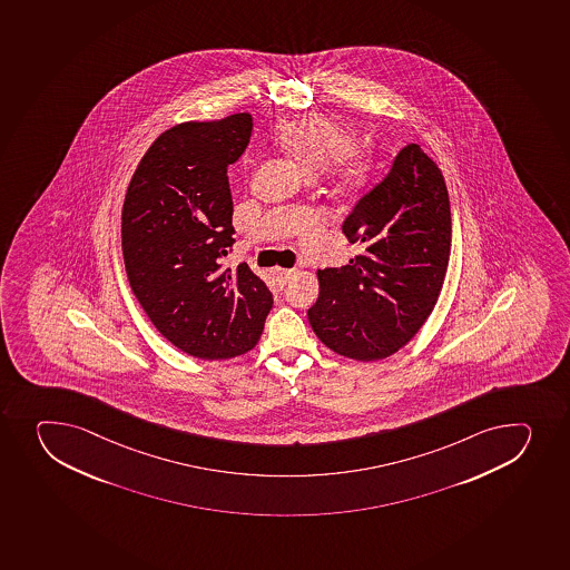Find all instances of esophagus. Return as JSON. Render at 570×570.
Instances as JSON below:
<instances>
[{
    "instance_id": "esophagus-1",
    "label": "esophagus",
    "mask_w": 570,
    "mask_h": 570,
    "mask_svg": "<svg viewBox=\"0 0 570 570\" xmlns=\"http://www.w3.org/2000/svg\"><path fill=\"white\" fill-rule=\"evenodd\" d=\"M273 273V276H275L276 282L281 284V286H284L286 282L289 281V276L294 275L295 269H286V267H275V269L271 271Z\"/></svg>"
}]
</instances>
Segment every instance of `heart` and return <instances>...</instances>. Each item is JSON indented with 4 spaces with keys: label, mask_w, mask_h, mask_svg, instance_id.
I'll return each mask as SVG.
<instances>
[{
    "label": "heart",
    "mask_w": 570,
    "mask_h": 570,
    "mask_svg": "<svg viewBox=\"0 0 570 570\" xmlns=\"http://www.w3.org/2000/svg\"><path fill=\"white\" fill-rule=\"evenodd\" d=\"M282 148L306 170L328 175L338 186L356 189L366 180V164L353 153L355 139L344 126L327 117L288 120L278 130Z\"/></svg>",
    "instance_id": "heart-1"
}]
</instances>
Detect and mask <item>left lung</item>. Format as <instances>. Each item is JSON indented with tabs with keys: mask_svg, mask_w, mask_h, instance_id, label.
I'll use <instances>...</instances> for the list:
<instances>
[{
	"mask_svg": "<svg viewBox=\"0 0 570 570\" xmlns=\"http://www.w3.org/2000/svg\"><path fill=\"white\" fill-rule=\"evenodd\" d=\"M342 230L361 254L317 271L322 292L308 320L334 353L381 361L414 338L444 284L451 212L442 170L416 142L406 145Z\"/></svg>",
	"mask_w": 570,
	"mask_h": 570,
	"instance_id": "1",
	"label": "left lung"
}]
</instances>
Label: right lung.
<instances>
[{"mask_svg":"<svg viewBox=\"0 0 570 570\" xmlns=\"http://www.w3.org/2000/svg\"><path fill=\"white\" fill-rule=\"evenodd\" d=\"M250 131L248 114L173 126L142 156L122 206L131 292L161 336L204 361L253 350L273 306L247 264H220L234 245L226 169Z\"/></svg>","mask_w":570,"mask_h":570,"instance_id":"add662e5","label":"right lung"}]
</instances>
